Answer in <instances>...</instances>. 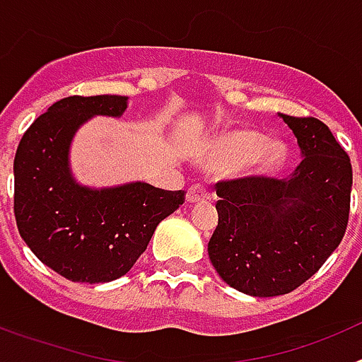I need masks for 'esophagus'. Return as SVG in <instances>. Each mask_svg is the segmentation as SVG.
Listing matches in <instances>:
<instances>
[{
  "instance_id": "1",
  "label": "esophagus",
  "mask_w": 362,
  "mask_h": 362,
  "mask_svg": "<svg viewBox=\"0 0 362 362\" xmlns=\"http://www.w3.org/2000/svg\"><path fill=\"white\" fill-rule=\"evenodd\" d=\"M188 201H201V199H206L209 197V188L204 187V185H192L190 188H188Z\"/></svg>"
}]
</instances>
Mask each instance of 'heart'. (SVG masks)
Here are the masks:
<instances>
[{
    "label": "heart",
    "instance_id": "heart-1",
    "mask_svg": "<svg viewBox=\"0 0 362 362\" xmlns=\"http://www.w3.org/2000/svg\"><path fill=\"white\" fill-rule=\"evenodd\" d=\"M284 159V146L277 141L264 143V137L250 130H233L219 137L209 156L216 168L248 161L254 170L270 172Z\"/></svg>",
    "mask_w": 362,
    "mask_h": 362
}]
</instances>
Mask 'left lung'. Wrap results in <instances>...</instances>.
Returning <instances> with one entry per match:
<instances>
[{
  "instance_id": "obj_1",
  "label": "left lung",
  "mask_w": 362,
  "mask_h": 362,
  "mask_svg": "<svg viewBox=\"0 0 362 362\" xmlns=\"http://www.w3.org/2000/svg\"><path fill=\"white\" fill-rule=\"evenodd\" d=\"M303 161L286 179L243 175L216 183L219 221L209 255L226 284L254 297L290 293L343 241L351 163L317 117L281 114Z\"/></svg>"
}]
</instances>
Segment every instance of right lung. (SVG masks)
Here are the masks:
<instances>
[{
	"mask_svg": "<svg viewBox=\"0 0 362 362\" xmlns=\"http://www.w3.org/2000/svg\"><path fill=\"white\" fill-rule=\"evenodd\" d=\"M124 95H70L41 114L14 158L19 235L41 263L76 283L119 279L146 250L158 225L185 203V190L132 183L92 190L74 183L69 145L90 116H121Z\"/></svg>",
	"mask_w": 362,
	"mask_h": 362,
	"instance_id": "obj_1",
	"label": "right lung"
}]
</instances>
